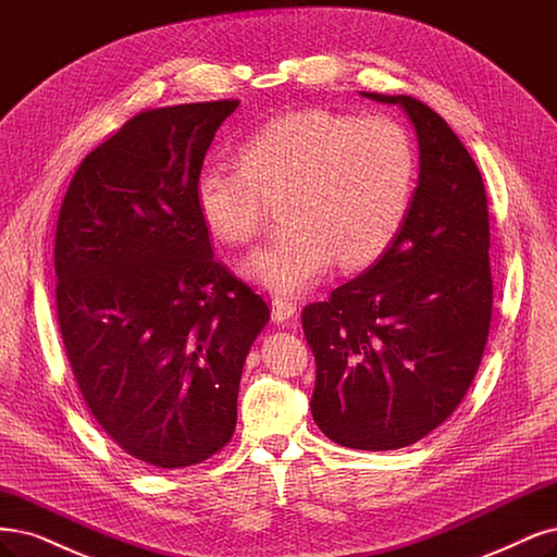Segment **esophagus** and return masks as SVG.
I'll return each instance as SVG.
<instances>
[{"label": "esophagus", "mask_w": 557, "mask_h": 557, "mask_svg": "<svg viewBox=\"0 0 557 557\" xmlns=\"http://www.w3.org/2000/svg\"><path fill=\"white\" fill-rule=\"evenodd\" d=\"M297 311V304H293L290 299H283V297H274L272 299V320L274 322H285L290 320Z\"/></svg>", "instance_id": "obj_1"}]
</instances>
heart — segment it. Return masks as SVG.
Returning a JSON list of instances; mask_svg holds the SVG:
<instances>
[{"instance_id":"obj_1","label":"heart","mask_w":557,"mask_h":557,"mask_svg":"<svg viewBox=\"0 0 557 557\" xmlns=\"http://www.w3.org/2000/svg\"><path fill=\"white\" fill-rule=\"evenodd\" d=\"M242 170L205 165L196 182L200 216L235 246L262 230L267 205L285 202L283 239L244 260V274L276 295L309 290L338 260L357 270L385 253L408 216L414 147L392 117L327 110L287 112L246 138Z\"/></svg>"}]
</instances>
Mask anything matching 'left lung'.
Returning a JSON list of instances; mask_svg holds the SVG:
<instances>
[{
    "mask_svg": "<svg viewBox=\"0 0 557 557\" xmlns=\"http://www.w3.org/2000/svg\"><path fill=\"white\" fill-rule=\"evenodd\" d=\"M408 114L419 177L398 235L301 327L315 357L311 412L341 447L387 451L456 410L491 327L488 205L482 172L449 124L412 96L361 91Z\"/></svg>",
    "mask_w": 557,
    "mask_h": 557,
    "instance_id": "obj_1",
    "label": "left lung"
}]
</instances>
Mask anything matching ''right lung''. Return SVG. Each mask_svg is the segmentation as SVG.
<instances>
[{
    "instance_id": "1",
    "label": "right lung",
    "mask_w": 557,
    "mask_h": 557,
    "mask_svg": "<svg viewBox=\"0 0 557 557\" xmlns=\"http://www.w3.org/2000/svg\"><path fill=\"white\" fill-rule=\"evenodd\" d=\"M239 101L136 114L75 170L54 237L57 318L78 387L128 456L175 470L237 426L242 369L270 322L214 258L196 182Z\"/></svg>"
}]
</instances>
